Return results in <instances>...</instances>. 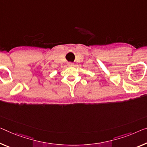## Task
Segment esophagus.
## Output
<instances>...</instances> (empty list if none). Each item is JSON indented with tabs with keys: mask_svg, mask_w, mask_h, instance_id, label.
I'll list each match as a JSON object with an SVG mask.
<instances>
[{
	"mask_svg": "<svg viewBox=\"0 0 147 147\" xmlns=\"http://www.w3.org/2000/svg\"><path fill=\"white\" fill-rule=\"evenodd\" d=\"M67 65H68L69 66H73L74 64H73V63H71V62H69L68 64H67Z\"/></svg>",
	"mask_w": 147,
	"mask_h": 147,
	"instance_id": "esophagus-1",
	"label": "esophagus"
}]
</instances>
